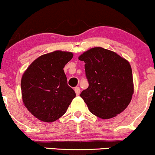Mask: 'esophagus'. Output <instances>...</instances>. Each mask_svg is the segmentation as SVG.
<instances>
[{
    "mask_svg": "<svg viewBox=\"0 0 155 155\" xmlns=\"http://www.w3.org/2000/svg\"><path fill=\"white\" fill-rule=\"evenodd\" d=\"M75 92L76 93V95L78 96V95H80V88L79 87H75Z\"/></svg>",
    "mask_w": 155,
    "mask_h": 155,
    "instance_id": "34e87169",
    "label": "esophagus"
}]
</instances>
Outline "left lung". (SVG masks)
Listing matches in <instances>:
<instances>
[{
  "mask_svg": "<svg viewBox=\"0 0 155 155\" xmlns=\"http://www.w3.org/2000/svg\"><path fill=\"white\" fill-rule=\"evenodd\" d=\"M84 61L89 87L80 97L92 114L108 119L124 111L133 94L132 69L116 53L94 47L79 56Z\"/></svg>",
  "mask_w": 155,
  "mask_h": 155,
  "instance_id": "8db88e82",
  "label": "left lung"
}]
</instances>
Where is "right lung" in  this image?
Segmentation results:
<instances>
[{"label":"right lung","mask_w":155,"mask_h":155,"mask_svg":"<svg viewBox=\"0 0 155 155\" xmlns=\"http://www.w3.org/2000/svg\"><path fill=\"white\" fill-rule=\"evenodd\" d=\"M71 52L56 51L39 56L23 74L21 90L23 103L34 116L54 122L66 112L75 92L68 85L63 71L73 58Z\"/></svg>","instance_id":"1"}]
</instances>
